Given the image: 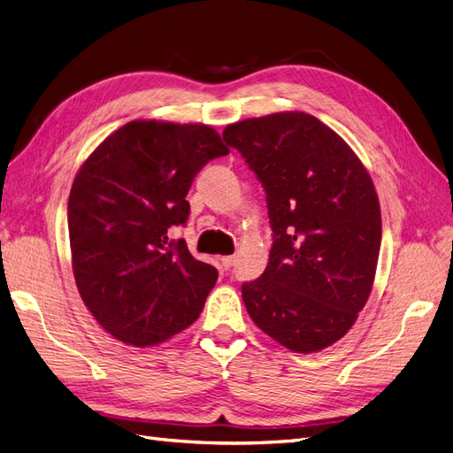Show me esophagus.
I'll return each mask as SVG.
<instances>
[{
    "label": "esophagus",
    "mask_w": 453,
    "mask_h": 453,
    "mask_svg": "<svg viewBox=\"0 0 453 453\" xmlns=\"http://www.w3.org/2000/svg\"><path fill=\"white\" fill-rule=\"evenodd\" d=\"M221 260H223V266L228 270V268H232V265L236 263V257L234 255H228V257H223Z\"/></svg>",
    "instance_id": "1"
}]
</instances>
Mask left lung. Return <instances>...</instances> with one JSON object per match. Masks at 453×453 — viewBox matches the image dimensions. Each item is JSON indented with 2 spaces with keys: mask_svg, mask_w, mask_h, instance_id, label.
Wrapping results in <instances>:
<instances>
[{
  "mask_svg": "<svg viewBox=\"0 0 453 453\" xmlns=\"http://www.w3.org/2000/svg\"><path fill=\"white\" fill-rule=\"evenodd\" d=\"M266 193L272 250L263 276L242 285L253 323L287 349L319 351L365 308L381 243V213L368 172L340 135L289 111L230 125Z\"/></svg>",
  "mask_w": 453,
  "mask_h": 453,
  "instance_id": "left-lung-1",
  "label": "left lung"
}]
</instances>
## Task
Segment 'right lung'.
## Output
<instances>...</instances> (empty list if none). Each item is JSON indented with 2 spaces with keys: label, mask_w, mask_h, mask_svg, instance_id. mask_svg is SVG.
Masks as SVG:
<instances>
[{
  "label": "right lung",
  "mask_w": 453,
  "mask_h": 453,
  "mask_svg": "<svg viewBox=\"0 0 453 453\" xmlns=\"http://www.w3.org/2000/svg\"><path fill=\"white\" fill-rule=\"evenodd\" d=\"M225 155L211 127L132 120L77 172L67 202L73 276L117 340L155 346L198 319L219 273L170 232L188 221L196 173Z\"/></svg>",
  "instance_id": "obj_1"
}]
</instances>
